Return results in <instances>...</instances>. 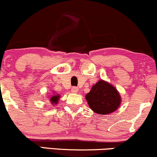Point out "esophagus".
<instances>
[{"mask_svg": "<svg viewBox=\"0 0 157 157\" xmlns=\"http://www.w3.org/2000/svg\"><path fill=\"white\" fill-rule=\"evenodd\" d=\"M78 89L77 87H75V86H73V87H72V89H71L72 93H78Z\"/></svg>", "mask_w": 157, "mask_h": 157, "instance_id": "1", "label": "esophagus"}]
</instances>
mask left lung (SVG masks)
Returning <instances> with one entry per match:
<instances>
[{
  "label": "left lung",
  "mask_w": 157,
  "mask_h": 157,
  "mask_svg": "<svg viewBox=\"0 0 157 157\" xmlns=\"http://www.w3.org/2000/svg\"><path fill=\"white\" fill-rule=\"evenodd\" d=\"M88 105L95 113L108 115L121 106V98L117 89L109 83L99 80L86 95Z\"/></svg>",
  "instance_id": "left-lung-1"
}]
</instances>
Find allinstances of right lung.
<instances>
[{
    "label": "right lung",
    "mask_w": 157,
    "mask_h": 157,
    "mask_svg": "<svg viewBox=\"0 0 157 157\" xmlns=\"http://www.w3.org/2000/svg\"><path fill=\"white\" fill-rule=\"evenodd\" d=\"M59 97L60 95H58V94H56V95L55 94V95H53V96L51 97V98H50V101H51V103L52 104V105H56L58 104Z\"/></svg>",
    "instance_id": "obj_1"
}]
</instances>
